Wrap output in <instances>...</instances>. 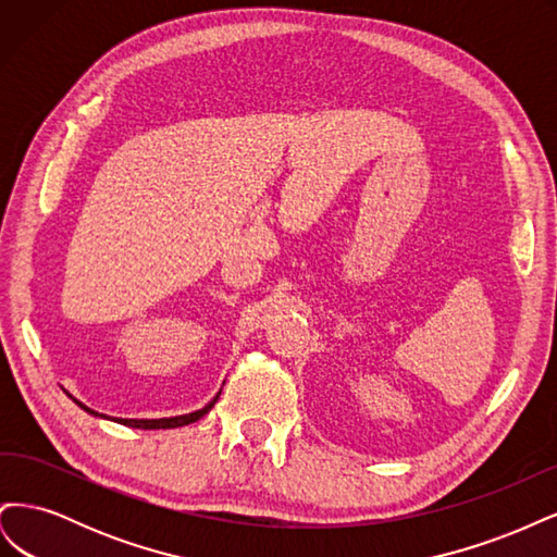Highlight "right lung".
<instances>
[{
	"instance_id": "add662e5",
	"label": "right lung",
	"mask_w": 557,
	"mask_h": 557,
	"mask_svg": "<svg viewBox=\"0 0 557 557\" xmlns=\"http://www.w3.org/2000/svg\"><path fill=\"white\" fill-rule=\"evenodd\" d=\"M74 401H76V399H74ZM215 401H218V395H215V399H213V401H209V404H207L205 409H199V411H195V413H185V416H174V418H153V420L113 418V420H117V423H123V425H129V428H139V430H170V428H183V425H190V423H195V420H199V418L205 416V413H209ZM76 404H78L81 409H86L88 413H95L92 409L83 407L81 401H76ZM95 416H99V413H95Z\"/></svg>"
}]
</instances>
